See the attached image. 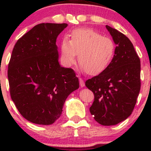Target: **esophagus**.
<instances>
[{
  "label": "esophagus",
  "mask_w": 151,
  "mask_h": 151,
  "mask_svg": "<svg viewBox=\"0 0 151 151\" xmlns=\"http://www.w3.org/2000/svg\"><path fill=\"white\" fill-rule=\"evenodd\" d=\"M79 84H80L81 87H84L85 86V84H84V81L81 78H79Z\"/></svg>",
  "instance_id": "34e87169"
}]
</instances>
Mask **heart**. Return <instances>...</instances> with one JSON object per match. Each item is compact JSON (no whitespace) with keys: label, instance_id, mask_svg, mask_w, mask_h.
Returning a JSON list of instances; mask_svg holds the SVG:
<instances>
[{"label":"heart","instance_id":"heart-1","mask_svg":"<svg viewBox=\"0 0 151 151\" xmlns=\"http://www.w3.org/2000/svg\"><path fill=\"white\" fill-rule=\"evenodd\" d=\"M62 60L66 65L78 62L90 75L101 73L113 59L115 45L111 39L102 36L89 28L75 29L71 33V40L65 37L60 44Z\"/></svg>","mask_w":151,"mask_h":151}]
</instances>
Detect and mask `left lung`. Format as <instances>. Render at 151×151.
<instances>
[{"mask_svg": "<svg viewBox=\"0 0 151 151\" xmlns=\"http://www.w3.org/2000/svg\"><path fill=\"white\" fill-rule=\"evenodd\" d=\"M106 27L116 44L114 58L101 73L86 81L94 94L90 113L99 124L113 126L132 114L141 89V61L125 35Z\"/></svg>", "mask_w": 151, "mask_h": 151, "instance_id": "left-lung-1", "label": "left lung"}]
</instances>
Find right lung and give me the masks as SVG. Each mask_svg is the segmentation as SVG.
I'll return each mask as SVG.
<instances>
[{
  "label": "right lung",
  "instance_id": "add662e5",
  "mask_svg": "<svg viewBox=\"0 0 151 151\" xmlns=\"http://www.w3.org/2000/svg\"><path fill=\"white\" fill-rule=\"evenodd\" d=\"M67 23H40L17 41L8 78L12 100L27 121L52 124L61 116L67 96L79 87L72 69L59 63L58 36Z\"/></svg>",
  "mask_w": 151,
  "mask_h": 151
}]
</instances>
